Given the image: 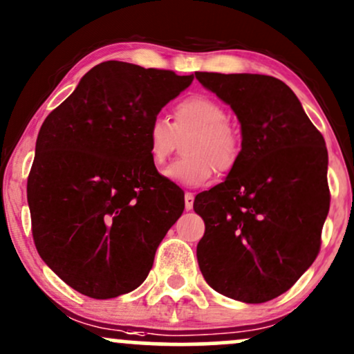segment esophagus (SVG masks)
Returning a JSON list of instances; mask_svg holds the SVG:
<instances>
[{
	"label": "esophagus",
	"mask_w": 354,
	"mask_h": 354,
	"mask_svg": "<svg viewBox=\"0 0 354 354\" xmlns=\"http://www.w3.org/2000/svg\"><path fill=\"white\" fill-rule=\"evenodd\" d=\"M193 201H194L193 193H186L185 194V208H186V211L193 209Z\"/></svg>",
	"instance_id": "esophagus-1"
}]
</instances>
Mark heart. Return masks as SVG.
Wrapping results in <instances>:
<instances>
[{"label":"heart","mask_w":354,"mask_h":354,"mask_svg":"<svg viewBox=\"0 0 354 354\" xmlns=\"http://www.w3.org/2000/svg\"><path fill=\"white\" fill-rule=\"evenodd\" d=\"M230 115L208 96H189L173 108L171 123L156 116L146 129L149 160L161 166L176 146V138H186V158L169 165L165 178L185 186H201L214 171L228 173L239 156V140L228 124Z\"/></svg>","instance_id":"obj_1"}]
</instances>
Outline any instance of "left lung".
Instances as JSON below:
<instances>
[{
	"label": "left lung",
	"instance_id": "8db88e82",
	"mask_svg": "<svg viewBox=\"0 0 354 354\" xmlns=\"http://www.w3.org/2000/svg\"><path fill=\"white\" fill-rule=\"evenodd\" d=\"M241 124L223 183L196 194L198 265L214 291L243 303L283 295L313 265L330 211L324 138L291 91L266 75L194 73Z\"/></svg>",
	"mask_w": 354,
	"mask_h": 354
}]
</instances>
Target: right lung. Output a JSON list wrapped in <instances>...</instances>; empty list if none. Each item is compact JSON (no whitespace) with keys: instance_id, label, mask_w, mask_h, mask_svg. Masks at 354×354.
Returning <instances> with one entry per match:
<instances>
[{"instance_id":"obj_1","label":"right lung","mask_w":354,"mask_h":354,"mask_svg":"<svg viewBox=\"0 0 354 354\" xmlns=\"http://www.w3.org/2000/svg\"><path fill=\"white\" fill-rule=\"evenodd\" d=\"M193 78L104 61L44 120L28 178L33 238L78 293L136 290L181 216L185 193L156 171L146 129Z\"/></svg>"}]
</instances>
